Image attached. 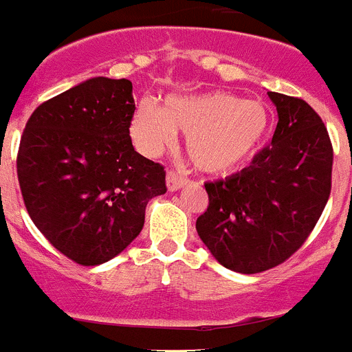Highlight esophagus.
I'll return each instance as SVG.
<instances>
[{
	"instance_id": "obj_1",
	"label": "esophagus",
	"mask_w": 352,
	"mask_h": 352,
	"mask_svg": "<svg viewBox=\"0 0 352 352\" xmlns=\"http://www.w3.org/2000/svg\"><path fill=\"white\" fill-rule=\"evenodd\" d=\"M167 188H169L170 192L174 190H179L182 186L186 185V178L185 176H182L179 173H176V170H169L167 173Z\"/></svg>"
}]
</instances>
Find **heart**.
Instances as JSON below:
<instances>
[{"label":"heart","instance_id":"b5f03b06","mask_svg":"<svg viewBox=\"0 0 352 352\" xmlns=\"http://www.w3.org/2000/svg\"><path fill=\"white\" fill-rule=\"evenodd\" d=\"M270 109L234 93L170 95L158 107L141 100L132 118V139L155 157L173 144L176 130L186 133V153L204 173L227 174L256 157L268 139Z\"/></svg>","mask_w":352,"mask_h":352}]
</instances>
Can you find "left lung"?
I'll use <instances>...</instances> for the list:
<instances>
[{
	"label": "left lung",
	"mask_w": 352,
	"mask_h": 352,
	"mask_svg": "<svg viewBox=\"0 0 352 352\" xmlns=\"http://www.w3.org/2000/svg\"><path fill=\"white\" fill-rule=\"evenodd\" d=\"M278 113L272 146L226 179L204 183L197 234L227 270H272L307 241L331 192L333 146L321 116L296 96L268 91Z\"/></svg>",
	"instance_id": "1"
}]
</instances>
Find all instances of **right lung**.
<instances>
[{"mask_svg": "<svg viewBox=\"0 0 352 352\" xmlns=\"http://www.w3.org/2000/svg\"><path fill=\"white\" fill-rule=\"evenodd\" d=\"M129 79L95 77L33 111L21 138L17 178L31 220L82 266L107 263L144 226L149 199L166 194L164 166L130 139Z\"/></svg>", "mask_w": 352, "mask_h": 352, "instance_id": "obj_1", "label": "right lung"}]
</instances>
